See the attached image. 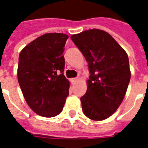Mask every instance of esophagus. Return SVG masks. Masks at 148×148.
Here are the masks:
<instances>
[{
	"label": "esophagus",
	"mask_w": 148,
	"mask_h": 148,
	"mask_svg": "<svg viewBox=\"0 0 148 148\" xmlns=\"http://www.w3.org/2000/svg\"><path fill=\"white\" fill-rule=\"evenodd\" d=\"M78 80H79V78H78V77H76V78H73V79H71V81H72V84H76V83L77 82Z\"/></svg>",
	"instance_id": "esophagus-1"
}]
</instances>
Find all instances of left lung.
Masks as SVG:
<instances>
[{
	"label": "left lung",
	"instance_id": "8db88e82",
	"mask_svg": "<svg viewBox=\"0 0 148 148\" xmlns=\"http://www.w3.org/2000/svg\"><path fill=\"white\" fill-rule=\"evenodd\" d=\"M88 63L87 92L80 98L88 118L101 121L115 113L125 96L131 79L125 50L109 33L89 29L71 36Z\"/></svg>",
	"mask_w": 148,
	"mask_h": 148
}]
</instances>
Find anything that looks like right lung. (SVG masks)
Returning <instances> with one entry per match:
<instances>
[{
  "label": "right lung",
  "mask_w": 148,
  "mask_h": 148,
  "mask_svg": "<svg viewBox=\"0 0 148 148\" xmlns=\"http://www.w3.org/2000/svg\"><path fill=\"white\" fill-rule=\"evenodd\" d=\"M69 36L45 33L22 49L17 79L29 108L39 116L54 117L62 112L70 82L64 76L63 56Z\"/></svg>",
  "instance_id": "obj_1"
}]
</instances>
